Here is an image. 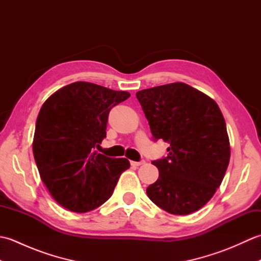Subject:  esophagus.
<instances>
[{"mask_svg": "<svg viewBox=\"0 0 261 261\" xmlns=\"http://www.w3.org/2000/svg\"><path fill=\"white\" fill-rule=\"evenodd\" d=\"M145 164H146L145 159H141L140 162H131L132 166H141V165H145Z\"/></svg>", "mask_w": 261, "mask_h": 261, "instance_id": "esophagus-1", "label": "esophagus"}]
</instances>
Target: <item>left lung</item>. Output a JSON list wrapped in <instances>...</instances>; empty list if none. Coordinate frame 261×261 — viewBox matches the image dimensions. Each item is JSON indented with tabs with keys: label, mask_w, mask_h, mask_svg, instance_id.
Segmentation results:
<instances>
[{
	"label": "left lung",
	"mask_w": 261,
	"mask_h": 261,
	"mask_svg": "<svg viewBox=\"0 0 261 261\" xmlns=\"http://www.w3.org/2000/svg\"><path fill=\"white\" fill-rule=\"evenodd\" d=\"M152 139L169 143L167 157L153 160L158 179L147 188L151 201L175 215L206 204L223 180L230 160L225 121L212 98L184 83L137 94Z\"/></svg>",
	"instance_id": "left-lung-1"
}]
</instances>
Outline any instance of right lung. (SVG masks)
<instances>
[{"label":"right lung","instance_id":"obj_1","mask_svg":"<svg viewBox=\"0 0 261 261\" xmlns=\"http://www.w3.org/2000/svg\"><path fill=\"white\" fill-rule=\"evenodd\" d=\"M130 93L76 82L43 103L37 118L33 156L51 196L76 213L98 207L112 196L125 158L94 151L107 137L111 109Z\"/></svg>","mask_w":261,"mask_h":261}]
</instances>
